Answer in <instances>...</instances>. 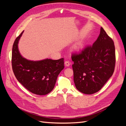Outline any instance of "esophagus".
<instances>
[{"instance_id":"1","label":"esophagus","mask_w":126,"mask_h":126,"mask_svg":"<svg viewBox=\"0 0 126 126\" xmlns=\"http://www.w3.org/2000/svg\"><path fill=\"white\" fill-rule=\"evenodd\" d=\"M71 64V63L70 62H69V61H66L65 62H64V64H65L66 66H69L70 64Z\"/></svg>"}]
</instances>
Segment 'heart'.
Wrapping results in <instances>:
<instances>
[{
    "instance_id": "1",
    "label": "heart",
    "mask_w": 126,
    "mask_h": 126,
    "mask_svg": "<svg viewBox=\"0 0 126 126\" xmlns=\"http://www.w3.org/2000/svg\"><path fill=\"white\" fill-rule=\"evenodd\" d=\"M83 46H84V44H83V43L82 41H80L78 44H76L74 47V50L76 52H80L81 51L82 49L83 48Z\"/></svg>"
}]
</instances>
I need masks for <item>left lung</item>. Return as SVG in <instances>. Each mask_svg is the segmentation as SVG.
I'll return each mask as SVG.
<instances>
[{"mask_svg": "<svg viewBox=\"0 0 126 126\" xmlns=\"http://www.w3.org/2000/svg\"><path fill=\"white\" fill-rule=\"evenodd\" d=\"M74 80L79 91L93 94L100 90L111 77L116 63L112 39L101 27L100 34L92 46L79 54H72Z\"/></svg>", "mask_w": 126, "mask_h": 126, "instance_id": "1", "label": "left lung"}]
</instances>
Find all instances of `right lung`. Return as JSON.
Here are the masks:
<instances>
[{"mask_svg": "<svg viewBox=\"0 0 126 126\" xmlns=\"http://www.w3.org/2000/svg\"><path fill=\"white\" fill-rule=\"evenodd\" d=\"M23 32L16 38L13 46L11 63L14 75L18 81L31 93L47 94L54 89L58 76L64 68V59L32 61L24 58L18 47Z\"/></svg>", "mask_w": 126, "mask_h": 126, "instance_id": "obj_1", "label": "right lung"}]
</instances>
